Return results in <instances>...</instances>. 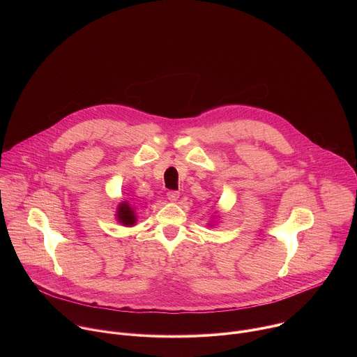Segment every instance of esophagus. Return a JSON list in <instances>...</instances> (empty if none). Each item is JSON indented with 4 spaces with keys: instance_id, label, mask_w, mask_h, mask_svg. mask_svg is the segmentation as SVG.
<instances>
[{
    "instance_id": "obj_1",
    "label": "esophagus",
    "mask_w": 357,
    "mask_h": 357,
    "mask_svg": "<svg viewBox=\"0 0 357 357\" xmlns=\"http://www.w3.org/2000/svg\"><path fill=\"white\" fill-rule=\"evenodd\" d=\"M167 196H168V199H169L171 202H176V200L179 199V192H178V190H169V192L167 193Z\"/></svg>"
}]
</instances>
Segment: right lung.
<instances>
[{
    "mask_svg": "<svg viewBox=\"0 0 357 357\" xmlns=\"http://www.w3.org/2000/svg\"><path fill=\"white\" fill-rule=\"evenodd\" d=\"M117 220L124 226H134L137 222L134 209L130 206L128 202H123L117 209Z\"/></svg>",
    "mask_w": 357,
    "mask_h": 357,
    "instance_id": "1",
    "label": "right lung"
}]
</instances>
